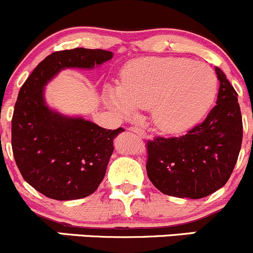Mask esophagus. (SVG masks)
Segmentation results:
<instances>
[{"mask_svg":"<svg viewBox=\"0 0 253 253\" xmlns=\"http://www.w3.org/2000/svg\"><path fill=\"white\" fill-rule=\"evenodd\" d=\"M129 131H132V132H134L136 134H138L141 138H145V137H147V133L144 132V129H142L141 127H138V126L129 127Z\"/></svg>","mask_w":253,"mask_h":253,"instance_id":"obj_1","label":"esophagus"}]
</instances>
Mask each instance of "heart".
I'll use <instances>...</instances> for the list:
<instances>
[{
	"label": "heart",
	"mask_w": 253,
	"mask_h": 253,
	"mask_svg": "<svg viewBox=\"0 0 253 253\" xmlns=\"http://www.w3.org/2000/svg\"><path fill=\"white\" fill-rule=\"evenodd\" d=\"M216 90V76L206 63L178 57H142L125 67L119 89L109 88L105 99L124 116L150 109L157 128L180 133L208 111Z\"/></svg>",
	"instance_id": "b5f03b06"
}]
</instances>
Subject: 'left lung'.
Masks as SVG:
<instances>
[{"label": "left lung", "mask_w": 253, "mask_h": 253, "mask_svg": "<svg viewBox=\"0 0 253 253\" xmlns=\"http://www.w3.org/2000/svg\"><path fill=\"white\" fill-rule=\"evenodd\" d=\"M216 105L202 124L185 136L148 141L147 174L164 195L207 197L228 182L242 143V117L237 93L225 73L215 67Z\"/></svg>", "instance_id": "8db88e82"}]
</instances>
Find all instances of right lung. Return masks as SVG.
<instances>
[{"label": "right lung", "instance_id": "obj_1", "mask_svg": "<svg viewBox=\"0 0 253 253\" xmlns=\"http://www.w3.org/2000/svg\"><path fill=\"white\" fill-rule=\"evenodd\" d=\"M112 52L77 47L56 51L35 67L20 88L12 117V149L23 178L48 198L79 200L95 192L124 128L106 129L83 117L51 110L44 88L61 70L91 68Z\"/></svg>", "mask_w": 253, "mask_h": 253}]
</instances>
